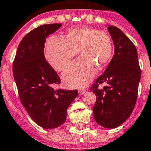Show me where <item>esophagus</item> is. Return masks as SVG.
<instances>
[{"label": "esophagus", "mask_w": 151, "mask_h": 151, "mask_svg": "<svg viewBox=\"0 0 151 151\" xmlns=\"http://www.w3.org/2000/svg\"><path fill=\"white\" fill-rule=\"evenodd\" d=\"M86 92V90L83 88L82 89H80L79 90H78V93H79V94H81V95H82V94H83Z\"/></svg>", "instance_id": "esophagus-1"}]
</instances>
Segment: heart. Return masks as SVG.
Wrapping results in <instances>:
<instances>
[{
	"label": "heart",
	"instance_id": "obj_1",
	"mask_svg": "<svg viewBox=\"0 0 151 151\" xmlns=\"http://www.w3.org/2000/svg\"><path fill=\"white\" fill-rule=\"evenodd\" d=\"M112 41L109 34L90 27L70 29L65 39L51 36L45 45V58L57 71H64L81 51L82 58L63 74L65 85L81 87L93 79L96 67L104 68L112 54Z\"/></svg>",
	"mask_w": 151,
	"mask_h": 151
}]
</instances>
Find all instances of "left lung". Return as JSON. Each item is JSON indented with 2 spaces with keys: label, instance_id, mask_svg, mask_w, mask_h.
<instances>
[{
  "label": "left lung",
  "instance_id": "obj_1",
  "mask_svg": "<svg viewBox=\"0 0 151 151\" xmlns=\"http://www.w3.org/2000/svg\"><path fill=\"white\" fill-rule=\"evenodd\" d=\"M115 54L105 72L96 80L90 90L96 96L93 111L101 126L114 128L129 118L137 97L141 68L135 45L118 27H108ZM105 83L103 89L99 86Z\"/></svg>",
  "mask_w": 151,
  "mask_h": 151
}]
</instances>
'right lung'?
I'll return each mask as SVG.
<instances>
[{
	"label": "right lung",
	"mask_w": 151,
	"mask_h": 151,
	"mask_svg": "<svg viewBox=\"0 0 151 151\" xmlns=\"http://www.w3.org/2000/svg\"><path fill=\"white\" fill-rule=\"evenodd\" d=\"M61 23L42 25L21 40L13 63V73L19 99L36 124L46 129L66 121L68 107L77 97V90H55L61 79L45 60V42Z\"/></svg>",
	"instance_id": "add662e5"
}]
</instances>
